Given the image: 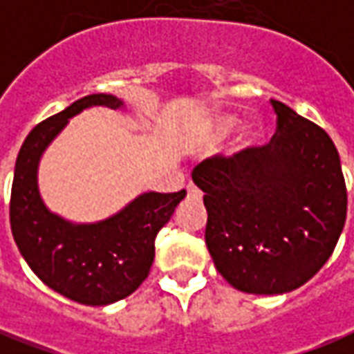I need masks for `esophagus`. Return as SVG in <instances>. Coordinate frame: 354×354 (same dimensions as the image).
<instances>
[{
	"mask_svg": "<svg viewBox=\"0 0 354 354\" xmlns=\"http://www.w3.org/2000/svg\"><path fill=\"white\" fill-rule=\"evenodd\" d=\"M187 193H189V197H193V199H199L201 197V192L195 185H187Z\"/></svg>",
	"mask_w": 354,
	"mask_h": 354,
	"instance_id": "34e87169",
	"label": "esophagus"
}]
</instances>
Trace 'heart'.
<instances>
[{"mask_svg": "<svg viewBox=\"0 0 354 354\" xmlns=\"http://www.w3.org/2000/svg\"><path fill=\"white\" fill-rule=\"evenodd\" d=\"M237 123V115H233V113H214V115H210L205 123L201 124L199 132L195 136V144L203 151H212V149H216L223 140L230 136L231 132L235 131ZM260 138V124L248 123L239 132L235 146H233V153H243V151L252 149L254 146H258Z\"/></svg>", "mask_w": 354, "mask_h": 354, "instance_id": "1", "label": "heart"}]
</instances>
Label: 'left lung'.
Here are the masks:
<instances>
[{
	"label": "left lung",
	"mask_w": 354,
	"mask_h": 354,
	"mask_svg": "<svg viewBox=\"0 0 354 354\" xmlns=\"http://www.w3.org/2000/svg\"><path fill=\"white\" fill-rule=\"evenodd\" d=\"M271 144L193 170L216 269L246 294H286L319 273L347 216L339 153L320 127L271 100Z\"/></svg>",
	"instance_id": "1"
}]
</instances>
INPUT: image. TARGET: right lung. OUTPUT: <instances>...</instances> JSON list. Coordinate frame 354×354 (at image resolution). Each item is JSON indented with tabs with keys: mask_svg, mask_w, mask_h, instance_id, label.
Returning <instances> with one entry per match:
<instances>
[{
	"mask_svg": "<svg viewBox=\"0 0 354 354\" xmlns=\"http://www.w3.org/2000/svg\"><path fill=\"white\" fill-rule=\"evenodd\" d=\"M88 108H127L113 94H88L35 127L20 147L11 189V230L30 269L49 288L77 304H115L146 281L155 237L185 199L178 193H140L115 214L91 223L53 212L39 192V162L70 119Z\"/></svg>",
	"mask_w": 354,
	"mask_h": 354,
	"instance_id": "right-lung-1",
	"label": "right lung"
}]
</instances>
